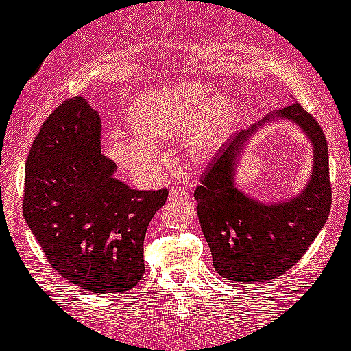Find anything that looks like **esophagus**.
Wrapping results in <instances>:
<instances>
[{
    "instance_id": "1",
    "label": "esophagus",
    "mask_w": 351,
    "mask_h": 351,
    "mask_svg": "<svg viewBox=\"0 0 351 351\" xmlns=\"http://www.w3.org/2000/svg\"><path fill=\"white\" fill-rule=\"evenodd\" d=\"M189 198V193L186 191L184 188H179V186H172L170 188V200L178 202V200H186Z\"/></svg>"
}]
</instances>
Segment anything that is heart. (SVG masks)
Masks as SVG:
<instances>
[{"mask_svg":"<svg viewBox=\"0 0 351 351\" xmlns=\"http://www.w3.org/2000/svg\"><path fill=\"white\" fill-rule=\"evenodd\" d=\"M233 104L223 92L210 94L204 83H176L139 95L127 111L132 136H112L106 153L139 179H149L163 162V144L184 136L186 153L210 156L230 127Z\"/></svg>","mask_w":351,"mask_h":351,"instance_id":"obj_1","label":"heart"}]
</instances>
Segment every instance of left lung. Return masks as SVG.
<instances>
[{
	"label": "left lung",
	"mask_w": 351,
	"mask_h": 351,
	"mask_svg": "<svg viewBox=\"0 0 351 351\" xmlns=\"http://www.w3.org/2000/svg\"><path fill=\"white\" fill-rule=\"evenodd\" d=\"M289 119L314 146V167L304 190L280 202H259L234 181V169L248 141L265 123ZM197 214L212 252L215 271L240 284L271 280L291 269L306 252L330 212L329 151L318 121L298 102L237 132L217 151L195 189Z\"/></svg>",
	"instance_id": "8db88e82"
}]
</instances>
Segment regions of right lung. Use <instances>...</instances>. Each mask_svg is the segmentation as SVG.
Listing matches in <instances>:
<instances>
[{"label": "right lung", "mask_w": 351, "mask_h": 351, "mask_svg": "<svg viewBox=\"0 0 351 351\" xmlns=\"http://www.w3.org/2000/svg\"><path fill=\"white\" fill-rule=\"evenodd\" d=\"M114 170L99 112L82 95L43 121L25 162V223L60 276L101 295L143 278L146 230L169 197L128 188Z\"/></svg>", "instance_id": "add662e5"}]
</instances>
